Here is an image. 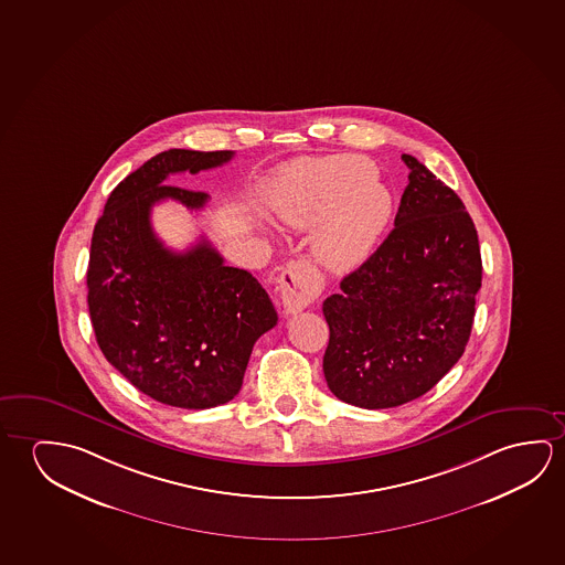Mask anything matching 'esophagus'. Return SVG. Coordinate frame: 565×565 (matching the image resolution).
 <instances>
[{
    "instance_id": "esophagus-1",
    "label": "esophagus",
    "mask_w": 565,
    "mask_h": 565,
    "mask_svg": "<svg viewBox=\"0 0 565 565\" xmlns=\"http://www.w3.org/2000/svg\"><path fill=\"white\" fill-rule=\"evenodd\" d=\"M322 278L305 260L289 262L279 276V299L286 313L296 315L313 303L322 291Z\"/></svg>"
}]
</instances>
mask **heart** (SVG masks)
Instances as JSON below:
<instances>
[{
  "label": "heart",
  "mask_w": 565,
  "mask_h": 565,
  "mask_svg": "<svg viewBox=\"0 0 565 565\" xmlns=\"http://www.w3.org/2000/svg\"><path fill=\"white\" fill-rule=\"evenodd\" d=\"M374 162L354 154L291 166L269 191V209L284 225L309 231L319 266L334 274L360 268L393 217V193Z\"/></svg>",
  "instance_id": "1"
}]
</instances>
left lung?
Masks as SVG:
<instances>
[{"label":"left lung","mask_w":565,"mask_h":565,"mask_svg":"<svg viewBox=\"0 0 565 565\" xmlns=\"http://www.w3.org/2000/svg\"><path fill=\"white\" fill-rule=\"evenodd\" d=\"M408 185L395 228L327 297L322 372L348 405L399 407L460 360L481 287L478 231L456 191L403 154Z\"/></svg>","instance_id":"left-lung-1"}]
</instances>
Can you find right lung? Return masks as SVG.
<instances>
[{"label":"right lung","mask_w":565,"mask_h":565,"mask_svg":"<svg viewBox=\"0 0 565 565\" xmlns=\"http://www.w3.org/2000/svg\"><path fill=\"white\" fill-rule=\"evenodd\" d=\"M235 157L233 150L170 148L109 195L92 236L87 307L107 362L148 397L170 407L211 408L235 399L252 347L276 327L266 289L226 266L209 241L174 252L154 235L150 211L164 200L191 211L203 191L168 185Z\"/></svg>","instance_id":"right-lung-1"}]
</instances>
